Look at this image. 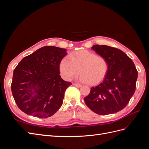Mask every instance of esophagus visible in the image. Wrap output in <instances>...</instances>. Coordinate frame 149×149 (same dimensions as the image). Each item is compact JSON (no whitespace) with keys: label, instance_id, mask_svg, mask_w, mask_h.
<instances>
[{"label":"esophagus","instance_id":"34e87169","mask_svg":"<svg viewBox=\"0 0 149 149\" xmlns=\"http://www.w3.org/2000/svg\"><path fill=\"white\" fill-rule=\"evenodd\" d=\"M73 86H74L77 87V88H80L81 86V85L79 84H76V83H74L73 84Z\"/></svg>","mask_w":149,"mask_h":149}]
</instances>
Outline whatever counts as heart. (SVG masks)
Returning a JSON list of instances; mask_svg holds the SVG:
<instances>
[{
  "label": "heart",
  "instance_id": "obj_1",
  "mask_svg": "<svg viewBox=\"0 0 149 149\" xmlns=\"http://www.w3.org/2000/svg\"><path fill=\"white\" fill-rule=\"evenodd\" d=\"M59 68L62 78L71 80L80 73L81 81L91 84L102 81L109 70V63L104 57L86 49H81L71 54V58L65 56L60 62Z\"/></svg>",
  "mask_w": 149,
  "mask_h": 149
}]
</instances>
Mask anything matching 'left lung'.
Instances as JSON below:
<instances>
[{"label":"left lung","instance_id":"left-lung-1","mask_svg":"<svg viewBox=\"0 0 149 149\" xmlns=\"http://www.w3.org/2000/svg\"><path fill=\"white\" fill-rule=\"evenodd\" d=\"M92 49L107 60L109 70L102 81L91 88L84 102L100 115L116 113L127 105L134 95L137 70L132 60L119 49L100 45H95Z\"/></svg>","mask_w":149,"mask_h":149}]
</instances>
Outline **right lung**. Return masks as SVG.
Here are the masks:
<instances>
[{"mask_svg":"<svg viewBox=\"0 0 149 149\" xmlns=\"http://www.w3.org/2000/svg\"><path fill=\"white\" fill-rule=\"evenodd\" d=\"M66 51L56 47H43L24 57L14 69L12 95L25 114L47 118L62 106L66 89L72 84L60 75V62Z\"/></svg>","mask_w":149,"mask_h":149,"instance_id":"1","label":"right lung"}]
</instances>
